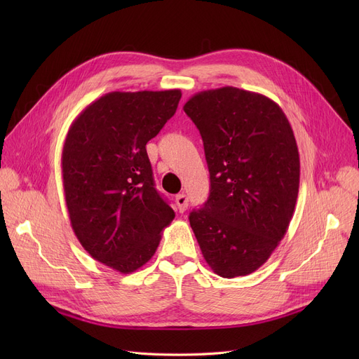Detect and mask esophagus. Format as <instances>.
I'll use <instances>...</instances> for the list:
<instances>
[{
    "mask_svg": "<svg viewBox=\"0 0 359 359\" xmlns=\"http://www.w3.org/2000/svg\"><path fill=\"white\" fill-rule=\"evenodd\" d=\"M187 203H189V199H187V196L184 194H180V195L176 196V205H177L179 212H184L186 211Z\"/></svg>",
    "mask_w": 359,
    "mask_h": 359,
    "instance_id": "1",
    "label": "esophagus"
}]
</instances>
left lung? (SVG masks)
<instances>
[{
    "label": "left lung",
    "mask_w": 359,
    "mask_h": 359,
    "mask_svg": "<svg viewBox=\"0 0 359 359\" xmlns=\"http://www.w3.org/2000/svg\"><path fill=\"white\" fill-rule=\"evenodd\" d=\"M183 110L201 132L211 179L191 227L217 275H249L269 259L294 214L299 156L292 128L273 100L230 86L196 93Z\"/></svg>",
    "instance_id": "obj_1"
}]
</instances>
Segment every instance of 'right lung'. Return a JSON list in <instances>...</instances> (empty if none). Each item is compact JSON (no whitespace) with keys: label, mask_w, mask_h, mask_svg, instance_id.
<instances>
[{"label":"right lung","mask_w":359,"mask_h":359,"mask_svg":"<svg viewBox=\"0 0 359 359\" xmlns=\"http://www.w3.org/2000/svg\"><path fill=\"white\" fill-rule=\"evenodd\" d=\"M182 91H111L68 130L62 182L71 227L88 255L121 273L154 256L175 211L157 192L147 142L172 118Z\"/></svg>","instance_id":"add662e5"}]
</instances>
